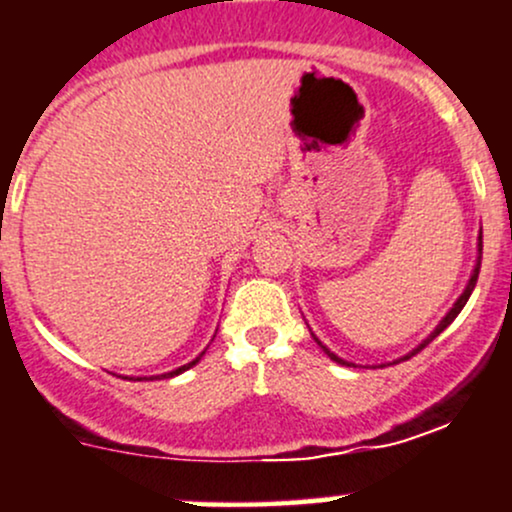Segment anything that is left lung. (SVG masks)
I'll use <instances>...</instances> for the list:
<instances>
[{"mask_svg": "<svg viewBox=\"0 0 512 512\" xmlns=\"http://www.w3.org/2000/svg\"><path fill=\"white\" fill-rule=\"evenodd\" d=\"M481 250H483V235H478V260H476V267H473V272H471V279H469V284H466L464 294H461V297H459V299H456V304H454V306H451V309H449V314H446V316H444V319H441V321H439V326H437V328H434V331H432V333H429V336H427V338H424V341H422V343H419V346H417V348H414V351H412V353L402 355V358L392 360V363H400V360H407V358H412V355H414V353H419V351H422V348H427V346H429V343H432V341H434V338H437V336H439V333H441V331H444V328H446V326H449V324H451V321H454V319H456V316H459V314H461V309H464V306H466V301H469V297H471V292H473V287H476V282H478V272H481ZM311 336H314V333H311ZM314 341H316V343H319V346H321V348H324V353H326V355H328V358H331V360H336V363H341V365H351V363H348V360L338 358V355H336V353H331V351H328V348H326V346H324V343H321V341H319V338H316V336H314ZM380 368H385V365H380Z\"/></svg>", "mask_w": 512, "mask_h": 512, "instance_id": "8db88e82", "label": "left lung"}]
</instances>
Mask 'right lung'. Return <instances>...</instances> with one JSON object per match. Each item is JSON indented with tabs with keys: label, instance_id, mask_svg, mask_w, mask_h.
<instances>
[{
	"label": "right lung",
	"instance_id": "add662e5",
	"mask_svg": "<svg viewBox=\"0 0 512 512\" xmlns=\"http://www.w3.org/2000/svg\"><path fill=\"white\" fill-rule=\"evenodd\" d=\"M203 353H206V351H203ZM203 353H201V355H198V358H196V360H191V363H186V365H181V368H176V370H171V373H164V375H157V378H174V375H179V373H184V370H188V368H193V365H196V363H198V360H201V358H203Z\"/></svg>",
	"mask_w": 512,
	"mask_h": 512
}]
</instances>
